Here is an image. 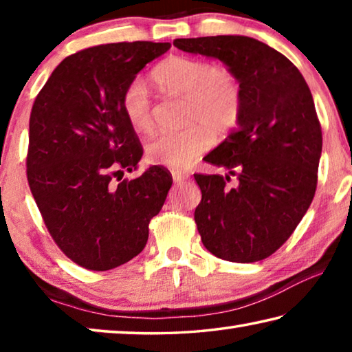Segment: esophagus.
<instances>
[{
  "instance_id": "34e87169",
  "label": "esophagus",
  "mask_w": 352,
  "mask_h": 352,
  "mask_svg": "<svg viewBox=\"0 0 352 352\" xmlns=\"http://www.w3.org/2000/svg\"><path fill=\"white\" fill-rule=\"evenodd\" d=\"M172 178H174L175 183H182L184 180H188L189 174H188V172H183V170H172Z\"/></svg>"
}]
</instances>
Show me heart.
<instances>
[{
  "mask_svg": "<svg viewBox=\"0 0 352 352\" xmlns=\"http://www.w3.org/2000/svg\"><path fill=\"white\" fill-rule=\"evenodd\" d=\"M152 80L164 93L184 94L188 100L186 121L201 124L160 133L148 141L146 157L151 164L170 169L188 168L211 146L208 126L216 133H226L239 121L242 90L230 69L212 67L201 58L172 56L153 69ZM121 110L136 132L148 133L153 129L152 99L141 80L135 79L124 88Z\"/></svg>",
  "mask_w": 352,
  "mask_h": 352,
  "instance_id": "obj_1",
  "label": "heart"
}]
</instances>
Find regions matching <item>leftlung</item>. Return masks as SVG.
Masks as SVG:
<instances>
[{
	"label": "left lung",
	"mask_w": 352,
	"mask_h": 352,
	"mask_svg": "<svg viewBox=\"0 0 352 352\" xmlns=\"http://www.w3.org/2000/svg\"><path fill=\"white\" fill-rule=\"evenodd\" d=\"M174 46L219 58L242 90L236 130L204 158L226 169L225 177L194 174L201 242L225 261L269 258L294 233L317 189L323 140L311 90L287 57L245 35L175 38ZM230 175L238 178L234 188L226 186Z\"/></svg>",
	"instance_id": "left-lung-1"
}]
</instances>
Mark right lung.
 Here are the masks:
<instances>
[{
	"label": "right lung",
	"mask_w": 352,
	"mask_h": 352,
	"mask_svg": "<svg viewBox=\"0 0 352 352\" xmlns=\"http://www.w3.org/2000/svg\"><path fill=\"white\" fill-rule=\"evenodd\" d=\"M169 47L133 41L76 52L52 71L34 102L29 188L52 239L83 269L111 270L140 254L148 222L168 197L172 177L160 166L121 182L124 170L138 169L142 157L121 96Z\"/></svg>",
	"instance_id": "obj_1"
}]
</instances>
